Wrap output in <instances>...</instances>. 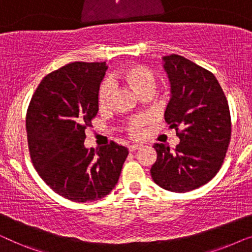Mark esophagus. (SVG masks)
I'll use <instances>...</instances> for the list:
<instances>
[{
    "label": "esophagus",
    "mask_w": 252,
    "mask_h": 252,
    "mask_svg": "<svg viewBox=\"0 0 252 252\" xmlns=\"http://www.w3.org/2000/svg\"><path fill=\"white\" fill-rule=\"evenodd\" d=\"M141 148V144H132V146L128 147V150L130 153H133V151H136L137 149H140Z\"/></svg>",
    "instance_id": "esophagus-1"
}]
</instances>
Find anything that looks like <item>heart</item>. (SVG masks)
Returning a JSON list of instances; mask_svg holds the SVG:
<instances>
[{"label": "heart", "mask_w": 252, "mask_h": 252, "mask_svg": "<svg viewBox=\"0 0 252 252\" xmlns=\"http://www.w3.org/2000/svg\"><path fill=\"white\" fill-rule=\"evenodd\" d=\"M112 84L115 82H122L126 85L130 91H133L137 96L143 94H153L157 85L156 74L150 68L140 64H132L123 68L122 71L112 77ZM113 88L109 82H104L99 87L97 102L98 108L101 110H106L111 104ZM144 120L142 118H134L127 124L126 128L129 134L136 136L140 134L141 127L143 126Z\"/></svg>", "instance_id": "heart-1"}]
</instances>
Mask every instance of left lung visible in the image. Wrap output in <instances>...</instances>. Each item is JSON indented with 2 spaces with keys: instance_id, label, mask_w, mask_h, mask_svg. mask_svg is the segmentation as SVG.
<instances>
[{
  "instance_id": "8db88e82",
  "label": "left lung",
  "mask_w": 252,
  "mask_h": 252,
  "mask_svg": "<svg viewBox=\"0 0 252 252\" xmlns=\"http://www.w3.org/2000/svg\"><path fill=\"white\" fill-rule=\"evenodd\" d=\"M171 85L165 122L180 143L174 153L155 143L157 160L150 168L159 187L174 192L194 190L208 184L221 167L232 133L229 106L221 86L211 72L187 58L163 57Z\"/></svg>"
}]
</instances>
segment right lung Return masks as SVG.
Instances as JSON below:
<instances>
[{"label":"right lung","mask_w":252,"mask_h":252,"mask_svg":"<svg viewBox=\"0 0 252 252\" xmlns=\"http://www.w3.org/2000/svg\"><path fill=\"white\" fill-rule=\"evenodd\" d=\"M105 62H74L47 74L32 96L26 130L32 163L42 180L73 202L104 197L118 182L128 149L111 142L85 147V130L97 115Z\"/></svg>","instance_id":"obj_1"}]
</instances>
